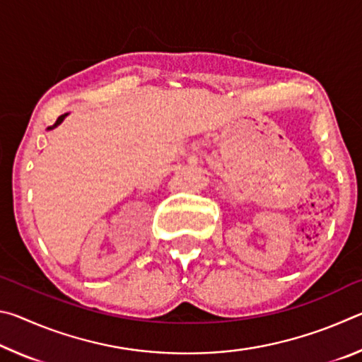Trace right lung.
Segmentation results:
<instances>
[{
    "instance_id": "add662e5",
    "label": "right lung",
    "mask_w": 362,
    "mask_h": 362,
    "mask_svg": "<svg viewBox=\"0 0 362 362\" xmlns=\"http://www.w3.org/2000/svg\"><path fill=\"white\" fill-rule=\"evenodd\" d=\"M65 116H66V113H65V115H62V116H59V118H57V121H56V124H54V126H49V127H47V129H54V127H57V126L60 124V122H62V121L65 119Z\"/></svg>"
}]
</instances>
